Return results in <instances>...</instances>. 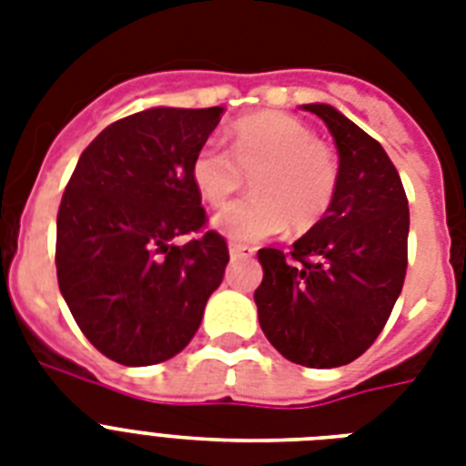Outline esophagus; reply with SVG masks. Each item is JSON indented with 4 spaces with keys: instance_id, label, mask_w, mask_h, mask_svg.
Returning a JSON list of instances; mask_svg holds the SVG:
<instances>
[{
    "instance_id": "34e87169",
    "label": "esophagus",
    "mask_w": 466,
    "mask_h": 466,
    "mask_svg": "<svg viewBox=\"0 0 466 466\" xmlns=\"http://www.w3.org/2000/svg\"><path fill=\"white\" fill-rule=\"evenodd\" d=\"M251 254H254V248L241 247V244H229V256L232 258H248Z\"/></svg>"
}]
</instances>
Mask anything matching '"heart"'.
Returning <instances> with one entry per match:
<instances>
[{
	"instance_id": "obj_1",
	"label": "heart",
	"mask_w": 466,
	"mask_h": 466,
	"mask_svg": "<svg viewBox=\"0 0 466 466\" xmlns=\"http://www.w3.org/2000/svg\"><path fill=\"white\" fill-rule=\"evenodd\" d=\"M251 176L254 196L227 205L212 227L237 244H256L283 232H309L329 215L339 190V159L302 120L263 111L237 120L229 149L210 140L190 159L198 196L219 208Z\"/></svg>"
}]
</instances>
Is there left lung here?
Returning <instances> with one entry per match:
<instances>
[{
  "label": "left lung",
  "instance_id": "obj_1",
  "mask_svg": "<svg viewBox=\"0 0 466 466\" xmlns=\"http://www.w3.org/2000/svg\"><path fill=\"white\" fill-rule=\"evenodd\" d=\"M339 149V190L288 254L261 248L258 321L278 353L305 368L360 358L387 324L406 278L409 200L382 145L333 106L305 104Z\"/></svg>",
  "mask_w": 466,
  "mask_h": 466
}]
</instances>
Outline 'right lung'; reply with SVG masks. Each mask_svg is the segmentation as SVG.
<instances>
[{
	"instance_id": "right-lung-1",
	"label": "right lung",
	"mask_w": 466,
	"mask_h": 466,
	"mask_svg": "<svg viewBox=\"0 0 466 466\" xmlns=\"http://www.w3.org/2000/svg\"><path fill=\"white\" fill-rule=\"evenodd\" d=\"M225 108H147L84 149L60 212L55 266L76 326L106 358L145 368L181 353L229 251L203 232L190 159ZM183 233H198L176 245Z\"/></svg>"
}]
</instances>
